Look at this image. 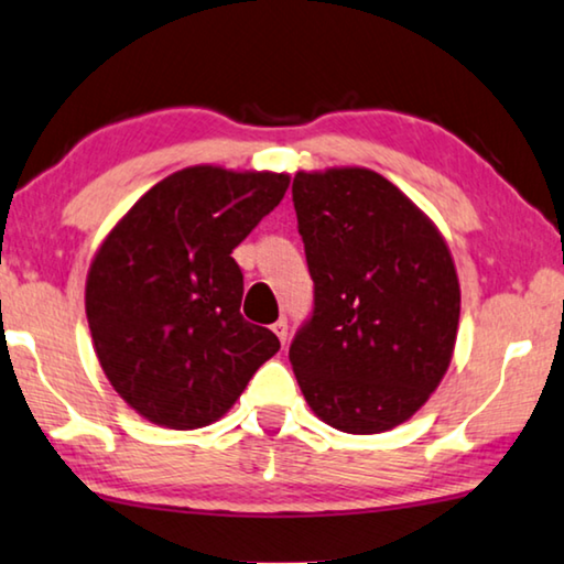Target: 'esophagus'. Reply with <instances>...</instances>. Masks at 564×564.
I'll return each instance as SVG.
<instances>
[{
  "mask_svg": "<svg viewBox=\"0 0 564 564\" xmlns=\"http://www.w3.org/2000/svg\"><path fill=\"white\" fill-rule=\"evenodd\" d=\"M273 332H275V335H279L281 345H285V339H289V322H285V319H279V322L273 324Z\"/></svg>",
  "mask_w": 564,
  "mask_h": 564,
  "instance_id": "34e87169",
  "label": "esophagus"
}]
</instances>
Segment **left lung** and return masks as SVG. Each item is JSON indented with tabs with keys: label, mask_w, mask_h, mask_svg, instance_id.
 <instances>
[{
	"label": "left lung",
	"mask_w": 564,
	"mask_h": 564,
	"mask_svg": "<svg viewBox=\"0 0 564 564\" xmlns=\"http://www.w3.org/2000/svg\"><path fill=\"white\" fill-rule=\"evenodd\" d=\"M314 306L289 347L301 393L339 432L406 422L455 350L459 283L430 219L368 169L296 173Z\"/></svg>",
	"instance_id": "1"
}]
</instances>
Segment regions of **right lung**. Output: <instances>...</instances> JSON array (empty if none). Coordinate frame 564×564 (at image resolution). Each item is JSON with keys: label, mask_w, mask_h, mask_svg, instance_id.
Listing matches in <instances>:
<instances>
[{"label": "right lung", "mask_w": 564, "mask_h": 564, "mask_svg": "<svg viewBox=\"0 0 564 564\" xmlns=\"http://www.w3.org/2000/svg\"><path fill=\"white\" fill-rule=\"evenodd\" d=\"M289 181L184 169L150 188L99 248L86 281L94 350L115 391L150 422H217L279 352V337L240 314L232 250L281 204Z\"/></svg>", "instance_id": "1"}]
</instances>
